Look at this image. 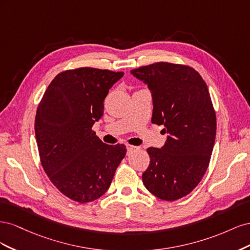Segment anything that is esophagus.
Listing matches in <instances>:
<instances>
[{
  "instance_id": "esophagus-1",
  "label": "esophagus",
  "mask_w": 250,
  "mask_h": 250,
  "mask_svg": "<svg viewBox=\"0 0 250 250\" xmlns=\"http://www.w3.org/2000/svg\"><path fill=\"white\" fill-rule=\"evenodd\" d=\"M126 148H127V153H131V152H133V151L139 149V147H135V146L129 145V144H128V145L126 146Z\"/></svg>"
}]
</instances>
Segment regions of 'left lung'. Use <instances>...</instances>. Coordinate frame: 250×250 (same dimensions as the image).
Here are the masks:
<instances>
[{
	"label": "left lung",
	"mask_w": 250,
	"mask_h": 250,
	"mask_svg": "<svg viewBox=\"0 0 250 250\" xmlns=\"http://www.w3.org/2000/svg\"><path fill=\"white\" fill-rule=\"evenodd\" d=\"M130 73L152 94L151 122L168 133L161 149H147L150 164L143 184L162 200L183 198L206 174L215 144L216 112L207 83L185 64L155 62Z\"/></svg>",
	"instance_id": "obj_1"
}]
</instances>
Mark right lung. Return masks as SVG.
Instances as JSON below:
<instances>
[{
	"mask_svg": "<svg viewBox=\"0 0 250 250\" xmlns=\"http://www.w3.org/2000/svg\"><path fill=\"white\" fill-rule=\"evenodd\" d=\"M123 75L94 67L63 71L37 107L34 128L42 166L52 184L74 201L101 197L126 154L123 144L107 145L92 129L110 87Z\"/></svg>",
	"mask_w": 250,
	"mask_h": 250,
	"instance_id": "right-lung-1",
	"label": "right lung"
}]
</instances>
